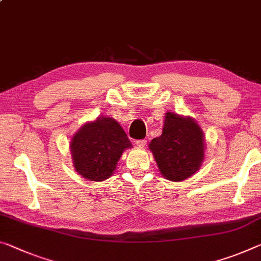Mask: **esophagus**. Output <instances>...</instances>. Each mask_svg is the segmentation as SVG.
Masks as SVG:
<instances>
[{"label":"esophagus","mask_w":261,"mask_h":261,"mask_svg":"<svg viewBox=\"0 0 261 261\" xmlns=\"http://www.w3.org/2000/svg\"><path fill=\"white\" fill-rule=\"evenodd\" d=\"M136 145L138 147H144L146 145V139H138L136 140Z\"/></svg>","instance_id":"1"}]
</instances>
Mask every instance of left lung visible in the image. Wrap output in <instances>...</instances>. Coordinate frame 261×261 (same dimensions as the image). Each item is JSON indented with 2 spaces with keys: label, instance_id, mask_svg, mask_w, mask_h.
<instances>
[{
  "label": "left lung",
  "instance_id": "obj_1",
  "mask_svg": "<svg viewBox=\"0 0 261 261\" xmlns=\"http://www.w3.org/2000/svg\"><path fill=\"white\" fill-rule=\"evenodd\" d=\"M150 150L161 174L168 180L182 181L192 176L203 161V134L193 118L167 113L163 134L151 140Z\"/></svg>",
  "mask_w": 261,
  "mask_h": 261
}]
</instances>
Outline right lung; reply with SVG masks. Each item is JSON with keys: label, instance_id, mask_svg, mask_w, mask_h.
<instances>
[{"label": "right lung", "instance_id": "add662e5", "mask_svg": "<svg viewBox=\"0 0 261 261\" xmlns=\"http://www.w3.org/2000/svg\"><path fill=\"white\" fill-rule=\"evenodd\" d=\"M132 144L122 126L110 117L86 124L72 138L71 151L76 172L90 181L108 179L123 151Z\"/></svg>", "mask_w": 261, "mask_h": 261}]
</instances>
